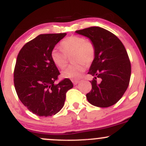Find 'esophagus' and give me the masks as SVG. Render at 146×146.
<instances>
[{"label":"esophagus","mask_w":146,"mask_h":146,"mask_svg":"<svg viewBox=\"0 0 146 146\" xmlns=\"http://www.w3.org/2000/svg\"><path fill=\"white\" fill-rule=\"evenodd\" d=\"M72 82L74 85H77L79 83V80H72Z\"/></svg>","instance_id":"obj_1"}]
</instances>
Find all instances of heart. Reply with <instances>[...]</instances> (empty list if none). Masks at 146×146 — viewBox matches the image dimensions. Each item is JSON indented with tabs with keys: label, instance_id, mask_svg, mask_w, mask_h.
Masks as SVG:
<instances>
[{
	"label": "heart",
	"instance_id": "b5f03b06",
	"mask_svg": "<svg viewBox=\"0 0 146 146\" xmlns=\"http://www.w3.org/2000/svg\"><path fill=\"white\" fill-rule=\"evenodd\" d=\"M62 50L53 49L51 58L58 68L64 69L68 64L67 56L73 55L71 61L75 64L70 65L62 73L65 78L76 80L80 78L84 71V65L90 64L93 61L95 48L92 42L85 40L82 37L72 36L62 41Z\"/></svg>",
	"mask_w": 146,
	"mask_h": 146
}]
</instances>
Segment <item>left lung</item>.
Returning <instances> with one entry per match:
<instances>
[{"label": "left lung", "mask_w": 146, "mask_h": 146, "mask_svg": "<svg viewBox=\"0 0 146 146\" xmlns=\"http://www.w3.org/2000/svg\"><path fill=\"white\" fill-rule=\"evenodd\" d=\"M75 32L89 38L95 48L88 73L94 78L87 100L95 106H111L121 98L130 82L131 65L126 50L115 35L102 27H91Z\"/></svg>", "instance_id": "obj_1"}]
</instances>
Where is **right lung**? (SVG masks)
<instances>
[{"instance_id": "add662e5", "label": "right lung", "mask_w": 146, "mask_h": 146, "mask_svg": "<svg viewBox=\"0 0 146 146\" xmlns=\"http://www.w3.org/2000/svg\"><path fill=\"white\" fill-rule=\"evenodd\" d=\"M66 35L40 34L25 44L18 53L14 73L15 89L22 103L40 117L56 115L73 87L68 78L54 82L60 73L51 58L55 46Z\"/></svg>"}]
</instances>
